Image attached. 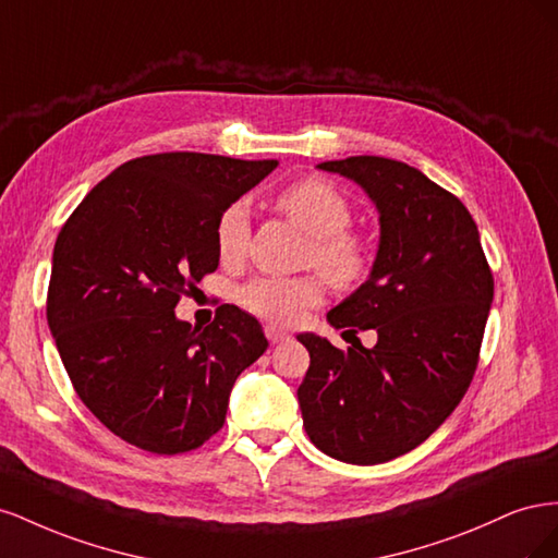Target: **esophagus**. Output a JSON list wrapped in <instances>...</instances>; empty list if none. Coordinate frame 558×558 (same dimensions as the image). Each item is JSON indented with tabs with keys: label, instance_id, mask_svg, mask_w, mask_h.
I'll list each match as a JSON object with an SVG mask.
<instances>
[{
	"label": "esophagus",
	"instance_id": "1",
	"mask_svg": "<svg viewBox=\"0 0 558 558\" xmlns=\"http://www.w3.org/2000/svg\"><path fill=\"white\" fill-rule=\"evenodd\" d=\"M265 337L269 340V344H281V342H289V332L277 328V326H267L265 328Z\"/></svg>",
	"mask_w": 558,
	"mask_h": 558
}]
</instances>
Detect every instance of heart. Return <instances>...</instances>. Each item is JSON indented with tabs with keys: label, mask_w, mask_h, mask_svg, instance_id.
Listing matches in <instances>:
<instances>
[{
	"label": "heart",
	"mask_w": 558,
	"mask_h": 558,
	"mask_svg": "<svg viewBox=\"0 0 558 558\" xmlns=\"http://www.w3.org/2000/svg\"><path fill=\"white\" fill-rule=\"evenodd\" d=\"M277 209L310 234L305 263L316 265L335 286L359 283L369 269V244L349 230L351 207L332 183L320 177H302L275 197ZM214 242L218 260L240 265L248 251V211L232 202L216 218ZM326 298V278L318 272L300 277H256L238 291L240 305L269 324L293 326Z\"/></svg>",
	"instance_id": "heart-1"
}]
</instances>
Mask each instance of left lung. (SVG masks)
<instances>
[{
    "label": "left lung",
    "instance_id": "1",
    "mask_svg": "<svg viewBox=\"0 0 558 558\" xmlns=\"http://www.w3.org/2000/svg\"><path fill=\"white\" fill-rule=\"evenodd\" d=\"M320 170L363 185L381 238L369 279L328 312L335 328L377 330L347 351L298 335L310 369L298 388L310 440L344 463L375 465L412 451L445 424L475 377L494 275L463 202L416 167L379 156Z\"/></svg>",
    "mask_w": 558,
    "mask_h": 558
}]
</instances>
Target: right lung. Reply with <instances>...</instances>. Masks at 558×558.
I'll list each match as a JSON object with an SVG mask.
<instances>
[{
  "label": "right lung",
  "mask_w": 558,
  "mask_h": 558,
  "mask_svg": "<svg viewBox=\"0 0 558 558\" xmlns=\"http://www.w3.org/2000/svg\"><path fill=\"white\" fill-rule=\"evenodd\" d=\"M277 167L211 154L128 160L66 218L46 318L83 404L150 453H183L223 428L234 379L263 356L258 318L221 305L207 328L174 307L218 267L221 211Z\"/></svg>",
  "instance_id": "obj_1"
}]
</instances>
